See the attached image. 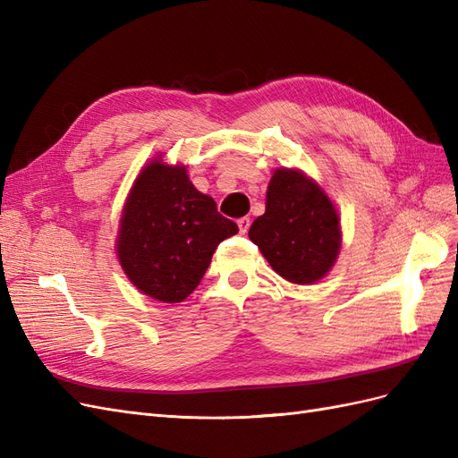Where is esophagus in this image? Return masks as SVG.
I'll return each mask as SVG.
<instances>
[{"label":"esophagus","mask_w":458,"mask_h":458,"mask_svg":"<svg viewBox=\"0 0 458 458\" xmlns=\"http://www.w3.org/2000/svg\"><path fill=\"white\" fill-rule=\"evenodd\" d=\"M237 224H239V231L244 234L248 231V227H250V217H241Z\"/></svg>","instance_id":"obj_1"}]
</instances>
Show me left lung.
<instances>
[{"mask_svg":"<svg viewBox=\"0 0 458 458\" xmlns=\"http://www.w3.org/2000/svg\"><path fill=\"white\" fill-rule=\"evenodd\" d=\"M248 237L283 279L310 284L335 266L342 234L325 192L301 172L281 168L267 187L266 214L254 219Z\"/></svg>","mask_w":458,"mask_h":458,"instance_id":"1","label":"left lung"}]
</instances>
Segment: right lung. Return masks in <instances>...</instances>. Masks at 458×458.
Returning a JSON list of instances; mask_svg holds the SVG:
<instances>
[{
  "mask_svg": "<svg viewBox=\"0 0 458 458\" xmlns=\"http://www.w3.org/2000/svg\"><path fill=\"white\" fill-rule=\"evenodd\" d=\"M239 233L212 197L189 182L183 165L150 162L123 208L118 258L128 279L158 301H183L195 290L221 241Z\"/></svg>",
  "mask_w": 458,
  "mask_h": 458,
  "instance_id": "right-lung-1",
  "label": "right lung"
}]
</instances>
